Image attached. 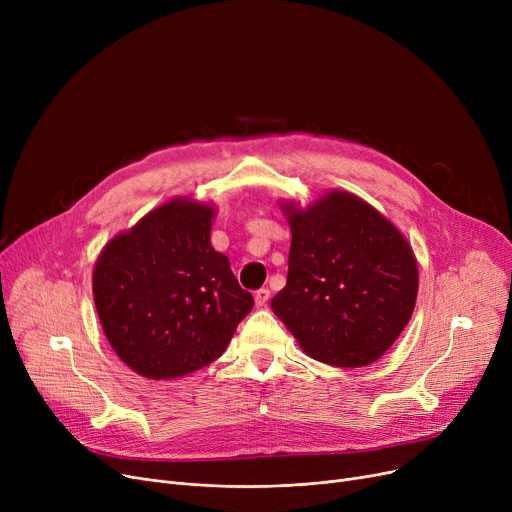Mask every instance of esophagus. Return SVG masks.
Returning a JSON list of instances; mask_svg holds the SVG:
<instances>
[{
    "label": "esophagus",
    "instance_id": "34e87169",
    "mask_svg": "<svg viewBox=\"0 0 512 512\" xmlns=\"http://www.w3.org/2000/svg\"><path fill=\"white\" fill-rule=\"evenodd\" d=\"M267 301H270V290H267V288H259V290L255 292V305H257V307H265Z\"/></svg>",
    "mask_w": 512,
    "mask_h": 512
}]
</instances>
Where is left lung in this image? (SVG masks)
<instances>
[{
    "mask_svg": "<svg viewBox=\"0 0 512 512\" xmlns=\"http://www.w3.org/2000/svg\"><path fill=\"white\" fill-rule=\"evenodd\" d=\"M280 207L292 240L274 313L315 361L351 369L378 361L417 301L419 270L407 238L346 191Z\"/></svg>",
    "mask_w": 512,
    "mask_h": 512,
    "instance_id": "8db88e82",
    "label": "left lung"
}]
</instances>
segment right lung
<instances>
[{
  "instance_id": "obj_1",
  "label": "right lung",
  "mask_w": 512,
  "mask_h": 512,
  "mask_svg": "<svg viewBox=\"0 0 512 512\" xmlns=\"http://www.w3.org/2000/svg\"><path fill=\"white\" fill-rule=\"evenodd\" d=\"M215 207L176 197L99 253L93 299L116 355L143 378L174 380L226 351L255 301L211 247Z\"/></svg>"
}]
</instances>
